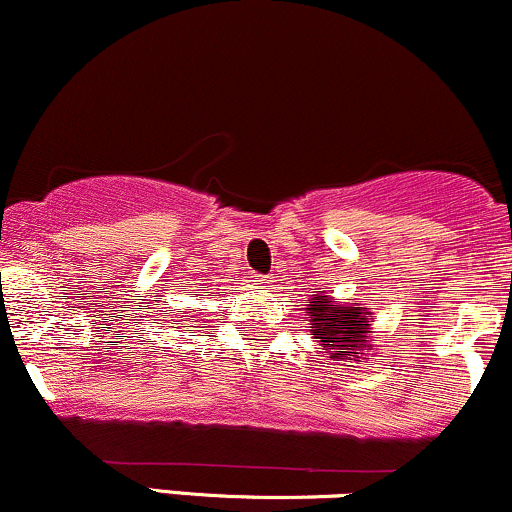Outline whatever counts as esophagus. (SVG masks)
I'll return each mask as SVG.
<instances>
[{
    "mask_svg": "<svg viewBox=\"0 0 512 512\" xmlns=\"http://www.w3.org/2000/svg\"><path fill=\"white\" fill-rule=\"evenodd\" d=\"M252 281H255L257 286H262V289H267V286L272 284V276H255V279H252Z\"/></svg>",
    "mask_w": 512,
    "mask_h": 512,
    "instance_id": "obj_1",
    "label": "esophagus"
}]
</instances>
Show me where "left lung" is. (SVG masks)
Returning <instances> with one entry per match:
<instances>
[{
  "mask_svg": "<svg viewBox=\"0 0 512 512\" xmlns=\"http://www.w3.org/2000/svg\"><path fill=\"white\" fill-rule=\"evenodd\" d=\"M305 313L313 325V339L320 342L327 358L332 361L358 363L366 356L368 349H373V313L368 308H361L356 303H342L337 298L325 296V291H317L310 298Z\"/></svg>",
  "mask_w": 512,
  "mask_h": 512,
  "instance_id": "1",
  "label": "left lung"
}]
</instances>
